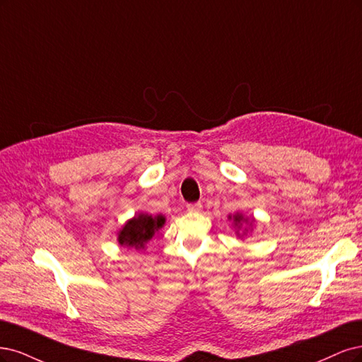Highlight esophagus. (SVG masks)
I'll return each mask as SVG.
<instances>
[{
  "label": "esophagus",
  "mask_w": 362,
  "mask_h": 362,
  "mask_svg": "<svg viewBox=\"0 0 362 362\" xmlns=\"http://www.w3.org/2000/svg\"><path fill=\"white\" fill-rule=\"evenodd\" d=\"M202 203H189L188 204V211L189 212H192V214H198V212H202Z\"/></svg>",
  "instance_id": "obj_1"
}]
</instances>
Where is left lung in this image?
<instances>
[{"label": "left lung", "mask_w": 362, "mask_h": 362, "mask_svg": "<svg viewBox=\"0 0 362 362\" xmlns=\"http://www.w3.org/2000/svg\"><path fill=\"white\" fill-rule=\"evenodd\" d=\"M228 218L233 219V224H235V227L238 228V235H239V230L242 228V226L248 223V218H245L242 214H236V215H233V216L230 215ZM252 221H254V219H252ZM252 221L250 223V226L252 224ZM247 233H248V228H245V230H243V235H247Z\"/></svg>", "instance_id": "left-lung-1"}]
</instances>
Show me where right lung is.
<instances>
[{"label": "right lung", "instance_id": "obj_1", "mask_svg": "<svg viewBox=\"0 0 362 362\" xmlns=\"http://www.w3.org/2000/svg\"><path fill=\"white\" fill-rule=\"evenodd\" d=\"M165 216L138 214L132 219L127 221L123 228L119 231V243L122 247L144 250L146 243L155 236L159 228L164 227Z\"/></svg>", "mask_w": 362, "mask_h": 362}]
</instances>
